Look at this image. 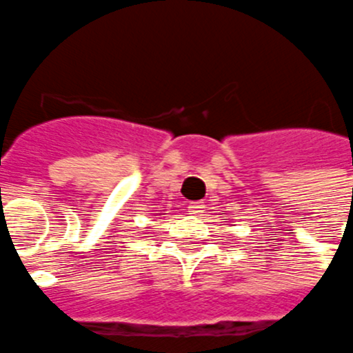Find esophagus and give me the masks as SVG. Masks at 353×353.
Returning a JSON list of instances; mask_svg holds the SVG:
<instances>
[{
    "label": "esophagus",
    "instance_id": "34e87169",
    "mask_svg": "<svg viewBox=\"0 0 353 353\" xmlns=\"http://www.w3.org/2000/svg\"><path fill=\"white\" fill-rule=\"evenodd\" d=\"M188 209H190V212H192V214H196V212H203L205 205H203V201H196V203H190V205H188Z\"/></svg>",
    "mask_w": 353,
    "mask_h": 353
}]
</instances>
